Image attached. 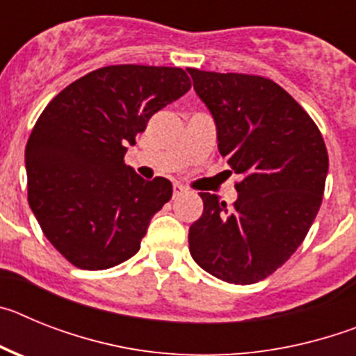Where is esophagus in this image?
Wrapping results in <instances>:
<instances>
[{
	"label": "esophagus",
	"instance_id": "1",
	"mask_svg": "<svg viewBox=\"0 0 356 356\" xmlns=\"http://www.w3.org/2000/svg\"><path fill=\"white\" fill-rule=\"evenodd\" d=\"M185 193H187V188H185L184 185L175 184V187H172V196L178 197V196H181V194H185Z\"/></svg>",
	"mask_w": 356,
	"mask_h": 356
}]
</instances>
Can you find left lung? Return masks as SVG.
Segmentation results:
<instances>
[{
	"instance_id": "8db88e82",
	"label": "left lung",
	"mask_w": 356,
	"mask_h": 356,
	"mask_svg": "<svg viewBox=\"0 0 356 356\" xmlns=\"http://www.w3.org/2000/svg\"><path fill=\"white\" fill-rule=\"evenodd\" d=\"M187 71L213 115L219 153L242 178L232 207L201 193L203 213L188 229V250L216 278L257 284L291 259L319 212L326 144L303 106L269 78Z\"/></svg>"
}]
</instances>
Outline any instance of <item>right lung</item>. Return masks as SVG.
Masks as SVG:
<instances>
[{
	"label": "right lung",
	"mask_w": 356,
	"mask_h": 356,
	"mask_svg": "<svg viewBox=\"0 0 356 356\" xmlns=\"http://www.w3.org/2000/svg\"><path fill=\"white\" fill-rule=\"evenodd\" d=\"M191 89L180 67L106 65L56 94L26 144L28 203L55 250L99 271L134 257L171 181L124 163L153 114Z\"/></svg>",
	"instance_id": "right-lung-1"
}]
</instances>
